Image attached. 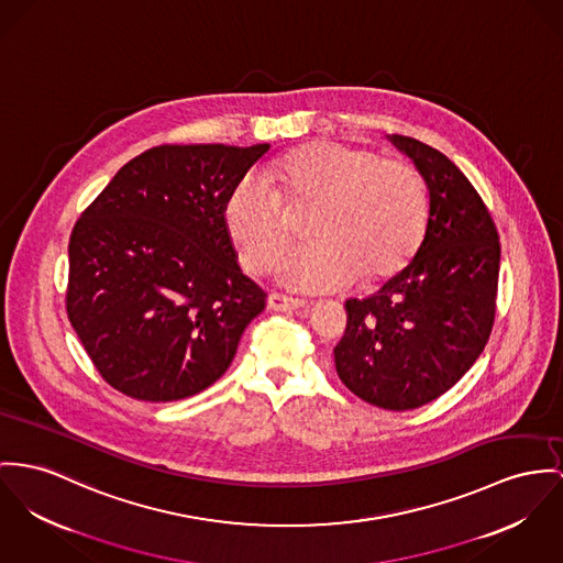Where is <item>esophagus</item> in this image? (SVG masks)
Returning a JSON list of instances; mask_svg holds the SVG:
<instances>
[{
  "mask_svg": "<svg viewBox=\"0 0 563 563\" xmlns=\"http://www.w3.org/2000/svg\"><path fill=\"white\" fill-rule=\"evenodd\" d=\"M306 302L300 298H289L283 294H269L267 296V308L269 310H296V308H303Z\"/></svg>",
  "mask_w": 563,
  "mask_h": 563,
  "instance_id": "esophagus-1",
  "label": "esophagus"
}]
</instances>
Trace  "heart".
Segmentation results:
<instances>
[{
	"mask_svg": "<svg viewBox=\"0 0 563 563\" xmlns=\"http://www.w3.org/2000/svg\"><path fill=\"white\" fill-rule=\"evenodd\" d=\"M242 181L222 203V229L240 263L267 272L291 242L289 218L310 212L312 244L280 263V280L306 291H339L357 280L377 289L420 255L431 224L422 174L402 161L341 141L298 145Z\"/></svg>",
	"mask_w": 563,
	"mask_h": 563,
	"instance_id": "1",
	"label": "heart"
}]
</instances>
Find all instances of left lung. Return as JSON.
I'll return each mask as SVG.
<instances>
[{
  "label": "left lung",
  "mask_w": 563,
  "mask_h": 563,
  "mask_svg": "<svg viewBox=\"0 0 563 563\" xmlns=\"http://www.w3.org/2000/svg\"><path fill=\"white\" fill-rule=\"evenodd\" d=\"M389 141L429 186V235L407 272L366 300H346L334 364L362 400L407 411L452 388L482 353L495 321L501 246L488 208L448 156L411 136Z\"/></svg>",
  "instance_id": "1"
}]
</instances>
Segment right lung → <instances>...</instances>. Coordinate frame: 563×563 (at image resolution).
Segmentation results:
<instances>
[{"label": "right lung", "mask_w": 563, "mask_h": 563, "mask_svg": "<svg viewBox=\"0 0 563 563\" xmlns=\"http://www.w3.org/2000/svg\"><path fill=\"white\" fill-rule=\"evenodd\" d=\"M267 150L152 147L77 220L66 312L111 388L169 402L210 388L229 368L267 296L238 265L222 203Z\"/></svg>", "instance_id": "add662e5"}]
</instances>
